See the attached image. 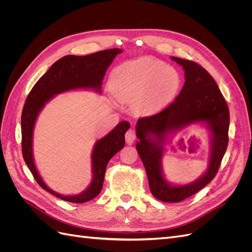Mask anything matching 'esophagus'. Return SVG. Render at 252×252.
<instances>
[{
	"label": "esophagus",
	"mask_w": 252,
	"mask_h": 252,
	"mask_svg": "<svg viewBox=\"0 0 252 252\" xmlns=\"http://www.w3.org/2000/svg\"><path fill=\"white\" fill-rule=\"evenodd\" d=\"M136 139V135H135V131L132 130V129H129V130L126 132L125 134V140L126 143L128 144H131L134 142V140Z\"/></svg>",
	"instance_id": "obj_1"
}]
</instances>
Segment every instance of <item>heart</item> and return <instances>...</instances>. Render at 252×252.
<instances>
[{
    "instance_id": "obj_1",
    "label": "heart",
    "mask_w": 252,
    "mask_h": 252,
    "mask_svg": "<svg viewBox=\"0 0 252 252\" xmlns=\"http://www.w3.org/2000/svg\"><path fill=\"white\" fill-rule=\"evenodd\" d=\"M179 72L162 61L143 58L118 66L110 75L109 89L120 102L152 114L166 108L179 94Z\"/></svg>"
}]
</instances>
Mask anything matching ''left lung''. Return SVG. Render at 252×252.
I'll return each instance as SVG.
<instances>
[{
	"label": "left lung",
	"instance_id": "8db88e82",
	"mask_svg": "<svg viewBox=\"0 0 252 252\" xmlns=\"http://www.w3.org/2000/svg\"><path fill=\"white\" fill-rule=\"evenodd\" d=\"M171 59L185 71L184 86L168 107L138 120L135 131L140 141L135 147L146 169L152 195L162 202L178 203L200 191L216 177L228 146L229 109L207 70L193 61ZM195 123H204L211 130L208 170L190 185L173 187L164 180L161 171L163 143L172 131Z\"/></svg>",
	"mask_w": 252,
	"mask_h": 252
}]
</instances>
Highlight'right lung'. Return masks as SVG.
Returning a JSON list of instances; mask_svg holds the SVG:
<instances>
[{"label":"right lung","instance_id":"right-lung-1","mask_svg":"<svg viewBox=\"0 0 252 252\" xmlns=\"http://www.w3.org/2000/svg\"><path fill=\"white\" fill-rule=\"evenodd\" d=\"M121 52V49L113 48L85 57L65 56L61 58L35 83L26 98L21 118L23 158L37 184L64 201L85 203L94 199L101 192L106 167L109 159L124 147L125 133L130 124L127 121L121 122L107 135L96 141L91 156L94 177L89 187L77 195H62L47 187L35 168L32 156V134L36 118L45 104L59 94L79 88L94 89L100 93L106 70Z\"/></svg>","mask_w":252,"mask_h":252}]
</instances>
